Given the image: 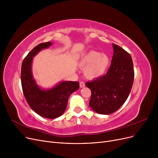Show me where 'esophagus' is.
I'll return each instance as SVG.
<instances>
[{"label":"esophagus","mask_w":158,"mask_h":158,"mask_svg":"<svg viewBox=\"0 0 158 158\" xmlns=\"http://www.w3.org/2000/svg\"><path fill=\"white\" fill-rule=\"evenodd\" d=\"M85 86V83L84 82H83V81H82V82H80V88H84Z\"/></svg>","instance_id":"1"}]
</instances>
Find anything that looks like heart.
Segmentation results:
<instances>
[{"instance_id":"b5f03b06","label":"heart","mask_w":158,"mask_h":158,"mask_svg":"<svg viewBox=\"0 0 158 158\" xmlns=\"http://www.w3.org/2000/svg\"><path fill=\"white\" fill-rule=\"evenodd\" d=\"M110 63L109 57L95 51H90L82 56L79 62L80 68L84 69L85 77L95 79L103 75Z\"/></svg>"}]
</instances>
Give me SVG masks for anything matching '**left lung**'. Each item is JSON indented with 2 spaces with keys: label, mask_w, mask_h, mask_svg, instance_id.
Masks as SVG:
<instances>
[{
  "label": "left lung",
  "mask_w": 158,
  "mask_h": 158,
  "mask_svg": "<svg viewBox=\"0 0 158 158\" xmlns=\"http://www.w3.org/2000/svg\"><path fill=\"white\" fill-rule=\"evenodd\" d=\"M113 55L106 75L85 83L92 92L89 106L99 114H109L126 102L135 77L131 55L113 44Z\"/></svg>",
  "instance_id": "obj_1"
}]
</instances>
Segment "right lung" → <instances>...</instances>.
<instances>
[{"label":"right lung","instance_id":"1","mask_svg":"<svg viewBox=\"0 0 158 158\" xmlns=\"http://www.w3.org/2000/svg\"><path fill=\"white\" fill-rule=\"evenodd\" d=\"M51 42L35 47L23 59L21 69V83L23 95L33 111L41 117L55 118L63 114L70 95L78 89V82L63 81L51 89H43L36 84L31 73L33 57L42 49L48 48Z\"/></svg>","mask_w":158,"mask_h":158}]
</instances>
